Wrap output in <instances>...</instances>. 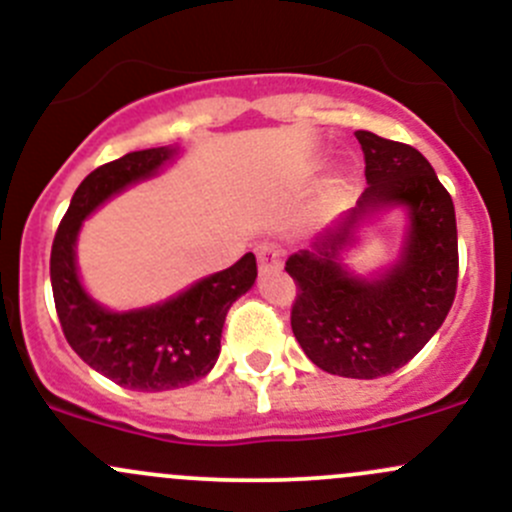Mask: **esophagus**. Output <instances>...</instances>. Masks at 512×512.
Wrapping results in <instances>:
<instances>
[{
	"label": "esophagus",
	"mask_w": 512,
	"mask_h": 512,
	"mask_svg": "<svg viewBox=\"0 0 512 512\" xmlns=\"http://www.w3.org/2000/svg\"><path fill=\"white\" fill-rule=\"evenodd\" d=\"M257 265H260V272L277 270V267L285 265V250L277 242H262L257 247Z\"/></svg>",
	"instance_id": "34e87169"
}]
</instances>
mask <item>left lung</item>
<instances>
[{
	"label": "left lung",
	"instance_id": "1",
	"mask_svg": "<svg viewBox=\"0 0 512 512\" xmlns=\"http://www.w3.org/2000/svg\"><path fill=\"white\" fill-rule=\"evenodd\" d=\"M366 190L339 220L289 255L297 285L292 332L312 364L347 379L394 374L426 347L456 297V210L436 170L416 148L356 131ZM401 207L400 257L374 276H356L343 255L374 214Z\"/></svg>",
	"mask_w": 512,
	"mask_h": 512
}]
</instances>
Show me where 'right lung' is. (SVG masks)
<instances>
[{"label":"right lung","mask_w":512,"mask_h":512,"mask_svg":"<svg viewBox=\"0 0 512 512\" xmlns=\"http://www.w3.org/2000/svg\"><path fill=\"white\" fill-rule=\"evenodd\" d=\"M178 146L133 151L86 175L51 245V289L66 342L76 354L123 389L168 391L203 379L220 356L227 309L257 280L252 252L227 270L200 277L148 307H103L89 294L76 265L84 220L131 185L156 178L178 158Z\"/></svg>","instance_id":"right-lung-1"}]
</instances>
